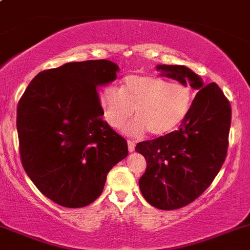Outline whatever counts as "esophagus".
<instances>
[{
  "label": "esophagus",
  "mask_w": 250,
  "mask_h": 250,
  "mask_svg": "<svg viewBox=\"0 0 250 250\" xmlns=\"http://www.w3.org/2000/svg\"><path fill=\"white\" fill-rule=\"evenodd\" d=\"M128 149H129V152H134V149H135V141H133V140H128Z\"/></svg>",
  "instance_id": "esophagus-1"
}]
</instances>
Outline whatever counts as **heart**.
<instances>
[{
    "label": "heart",
    "instance_id": "obj_1",
    "mask_svg": "<svg viewBox=\"0 0 250 250\" xmlns=\"http://www.w3.org/2000/svg\"><path fill=\"white\" fill-rule=\"evenodd\" d=\"M192 102L190 86L153 76H128L121 89L108 86L100 95L104 119L115 129L123 127L134 109L136 119L125 127L131 135L171 133L186 120Z\"/></svg>",
    "mask_w": 250,
    "mask_h": 250
}]
</instances>
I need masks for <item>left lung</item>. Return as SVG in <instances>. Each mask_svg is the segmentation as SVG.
<instances>
[{
  "label": "left lung",
  "instance_id": "obj_1",
  "mask_svg": "<svg viewBox=\"0 0 250 250\" xmlns=\"http://www.w3.org/2000/svg\"><path fill=\"white\" fill-rule=\"evenodd\" d=\"M163 75L198 89L179 129L139 142L135 150L146 159L140 178L142 196L153 207L175 210L196 201L213 182L226 160L231 106L216 83L203 84L190 68L159 65Z\"/></svg>",
  "mask_w": 250,
  "mask_h": 250
}]
</instances>
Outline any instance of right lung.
I'll list each match as a JSON object with an SVG mask.
<instances>
[{"label": "right lung", "mask_w": 250, "mask_h": 250, "mask_svg": "<svg viewBox=\"0 0 250 250\" xmlns=\"http://www.w3.org/2000/svg\"><path fill=\"white\" fill-rule=\"evenodd\" d=\"M117 70L105 59L67 62L41 71L19 101L21 163L41 193L62 207L91 204L128 155L125 139L102 119L98 92Z\"/></svg>", "instance_id": "add662e5"}]
</instances>
